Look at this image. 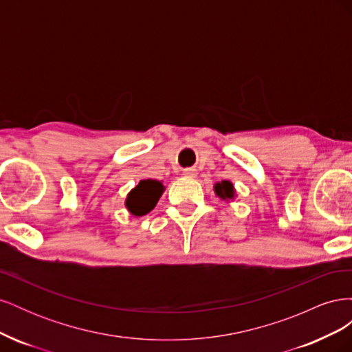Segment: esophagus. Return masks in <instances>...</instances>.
<instances>
[{
  "instance_id": "1",
  "label": "esophagus",
  "mask_w": 352,
  "mask_h": 352,
  "mask_svg": "<svg viewBox=\"0 0 352 352\" xmlns=\"http://www.w3.org/2000/svg\"><path fill=\"white\" fill-rule=\"evenodd\" d=\"M184 176H186V177H195L197 176V170L192 168V167L185 168L184 170Z\"/></svg>"
}]
</instances>
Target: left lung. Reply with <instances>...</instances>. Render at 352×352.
Masks as SVG:
<instances>
[{
    "instance_id": "1",
    "label": "left lung",
    "mask_w": 352,
    "mask_h": 352,
    "mask_svg": "<svg viewBox=\"0 0 352 352\" xmlns=\"http://www.w3.org/2000/svg\"><path fill=\"white\" fill-rule=\"evenodd\" d=\"M214 194L223 201H230L236 197V190L230 180H221L214 185Z\"/></svg>"
}]
</instances>
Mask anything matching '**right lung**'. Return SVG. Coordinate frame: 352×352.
Returning a JSON list of instances; mask_svg holds the SVG:
<instances>
[{
    "label": "right lung",
    "instance_id": "1",
    "mask_svg": "<svg viewBox=\"0 0 352 352\" xmlns=\"http://www.w3.org/2000/svg\"><path fill=\"white\" fill-rule=\"evenodd\" d=\"M164 192V186L160 180L144 179L127 194L124 206L135 217L148 214Z\"/></svg>",
    "mask_w": 352,
    "mask_h": 352
}]
</instances>
